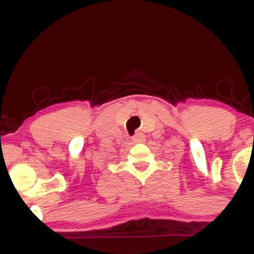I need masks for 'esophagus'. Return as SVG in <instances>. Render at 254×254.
Listing matches in <instances>:
<instances>
[{"instance_id":"esophagus-1","label":"esophagus","mask_w":254,"mask_h":254,"mask_svg":"<svg viewBox=\"0 0 254 254\" xmlns=\"http://www.w3.org/2000/svg\"><path fill=\"white\" fill-rule=\"evenodd\" d=\"M132 141L134 142H143L145 141V135L142 132H136V134L132 136Z\"/></svg>"}]
</instances>
